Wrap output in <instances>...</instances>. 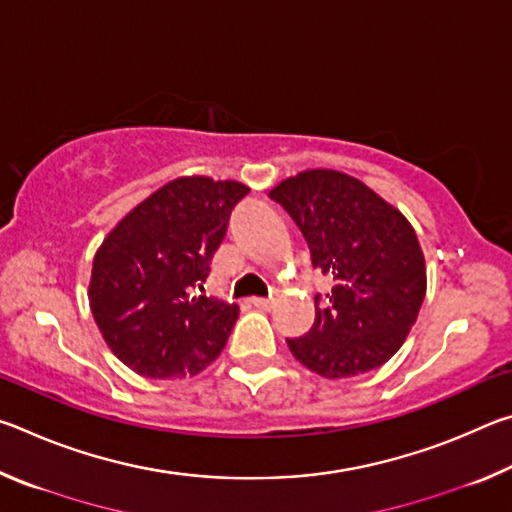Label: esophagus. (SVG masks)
<instances>
[{
	"mask_svg": "<svg viewBox=\"0 0 512 512\" xmlns=\"http://www.w3.org/2000/svg\"><path fill=\"white\" fill-rule=\"evenodd\" d=\"M250 305L253 307H257V309H271L273 307V302L268 300V298H250Z\"/></svg>",
	"mask_w": 512,
	"mask_h": 512,
	"instance_id": "34e87169",
	"label": "esophagus"
}]
</instances>
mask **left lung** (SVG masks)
<instances>
[{
    "mask_svg": "<svg viewBox=\"0 0 512 512\" xmlns=\"http://www.w3.org/2000/svg\"><path fill=\"white\" fill-rule=\"evenodd\" d=\"M268 196L305 235L311 264L332 280L316 320L287 339L302 366L325 379L370 372L402 348L427 293V264L409 219L359 178L307 169Z\"/></svg>",
    "mask_w": 512,
    "mask_h": 512,
    "instance_id": "obj_1",
    "label": "left lung"
}]
</instances>
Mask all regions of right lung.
I'll use <instances>...</instances> for the list:
<instances>
[{"label":"right lung","mask_w":512,"mask_h":512,"mask_svg":"<svg viewBox=\"0 0 512 512\" xmlns=\"http://www.w3.org/2000/svg\"><path fill=\"white\" fill-rule=\"evenodd\" d=\"M250 187L180 176L137 203L92 259L90 309L112 354L142 377H194L219 357L237 305L196 296L225 221Z\"/></svg>","instance_id":"add662e5"}]
</instances>
